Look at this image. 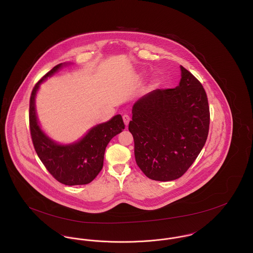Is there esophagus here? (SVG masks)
Segmentation results:
<instances>
[{
	"mask_svg": "<svg viewBox=\"0 0 253 253\" xmlns=\"http://www.w3.org/2000/svg\"><path fill=\"white\" fill-rule=\"evenodd\" d=\"M123 120H124V123H125L126 126H127L128 124H129V121H130L129 116H128V115H124V116H123Z\"/></svg>",
	"mask_w": 253,
	"mask_h": 253,
	"instance_id": "esophagus-1",
	"label": "esophagus"
}]
</instances>
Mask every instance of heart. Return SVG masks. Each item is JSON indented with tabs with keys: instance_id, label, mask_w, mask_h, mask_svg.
<instances>
[{
	"instance_id": "b5f03b06",
	"label": "heart",
	"mask_w": 253,
	"mask_h": 253,
	"mask_svg": "<svg viewBox=\"0 0 253 253\" xmlns=\"http://www.w3.org/2000/svg\"><path fill=\"white\" fill-rule=\"evenodd\" d=\"M139 77H144L143 73H141V74L139 75ZM157 84H158V80H157V79H153L152 82H151V85H150V86L153 88V87H155Z\"/></svg>"
}]
</instances>
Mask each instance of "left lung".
Instances as JSON below:
<instances>
[{"instance_id": "obj_1", "label": "left lung", "mask_w": 253, "mask_h": 253, "mask_svg": "<svg viewBox=\"0 0 253 253\" xmlns=\"http://www.w3.org/2000/svg\"><path fill=\"white\" fill-rule=\"evenodd\" d=\"M179 84L156 89L132 106L128 130L139 169L153 180L181 177L206 144L210 107L202 84L180 66Z\"/></svg>"}]
</instances>
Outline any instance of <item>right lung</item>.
Returning a JSON list of instances; mask_svg holds the SVG:
<instances>
[{
	"instance_id": "1",
	"label": "right lung",
	"mask_w": 253,
	"mask_h": 253,
	"mask_svg": "<svg viewBox=\"0 0 253 253\" xmlns=\"http://www.w3.org/2000/svg\"><path fill=\"white\" fill-rule=\"evenodd\" d=\"M68 65L71 63L54 66L34 86L29 109L30 131L38 157L56 180L68 186L84 185L93 180L102 169L105 149L110 140L125 129V124L122 116L116 115L92 126L82 138L69 144L54 141L42 129L37 117V92L47 78Z\"/></svg>"
}]
</instances>
